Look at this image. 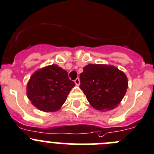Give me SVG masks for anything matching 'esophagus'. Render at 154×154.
Masks as SVG:
<instances>
[{"label":"esophagus","instance_id":"1","mask_svg":"<svg viewBox=\"0 0 154 154\" xmlns=\"http://www.w3.org/2000/svg\"><path fill=\"white\" fill-rule=\"evenodd\" d=\"M74 83H75V84L77 86L80 85V79H79V78L75 79V80H74Z\"/></svg>","mask_w":154,"mask_h":154}]
</instances>
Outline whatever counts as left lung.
Wrapping results in <instances>:
<instances>
[{
	"instance_id": "left-lung-1",
	"label": "left lung",
	"mask_w": 154,
	"mask_h": 154,
	"mask_svg": "<svg viewBox=\"0 0 154 154\" xmlns=\"http://www.w3.org/2000/svg\"><path fill=\"white\" fill-rule=\"evenodd\" d=\"M80 87L94 109H114L124 97L128 88L126 75L114 66L88 64L80 74Z\"/></svg>"
}]
</instances>
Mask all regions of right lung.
Listing matches in <instances>:
<instances>
[{
  "label": "right lung",
  "mask_w": 154,
  "mask_h": 154,
  "mask_svg": "<svg viewBox=\"0 0 154 154\" xmlns=\"http://www.w3.org/2000/svg\"><path fill=\"white\" fill-rule=\"evenodd\" d=\"M74 86L65 70L52 64L32 75L27 84V97L38 109L55 112L64 104Z\"/></svg>",
  "instance_id": "1"
}]
</instances>
